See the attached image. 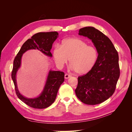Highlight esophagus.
<instances>
[{
    "label": "esophagus",
    "mask_w": 132,
    "mask_h": 132,
    "mask_svg": "<svg viewBox=\"0 0 132 132\" xmlns=\"http://www.w3.org/2000/svg\"><path fill=\"white\" fill-rule=\"evenodd\" d=\"M71 77V75H69V74H65V75H64V78H65V79H68V78H70Z\"/></svg>",
    "instance_id": "obj_1"
}]
</instances>
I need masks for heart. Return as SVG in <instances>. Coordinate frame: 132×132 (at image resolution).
Segmentation results:
<instances>
[{
	"label": "heart",
	"instance_id": "obj_1",
	"mask_svg": "<svg viewBox=\"0 0 132 132\" xmlns=\"http://www.w3.org/2000/svg\"><path fill=\"white\" fill-rule=\"evenodd\" d=\"M52 54L59 68H62L69 59L70 68L81 75L89 73L93 68L98 57L97 51L94 46H89L78 38L64 39L61 46H55Z\"/></svg>",
	"mask_w": 132,
	"mask_h": 132
}]
</instances>
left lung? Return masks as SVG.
I'll return each instance as SVG.
<instances>
[{
    "label": "left lung",
    "mask_w": 132,
    "mask_h": 132,
    "mask_svg": "<svg viewBox=\"0 0 132 132\" xmlns=\"http://www.w3.org/2000/svg\"><path fill=\"white\" fill-rule=\"evenodd\" d=\"M79 35L91 39L98 57L93 68L78 77L75 94L85 104H99L109 99L115 91L120 74L118 54L109 38L94 27L81 28Z\"/></svg>",
    "instance_id": "1"
}]
</instances>
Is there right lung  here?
Instances as JSON below:
<instances>
[{"label": "right lung", "mask_w": 132, "mask_h": 132, "mask_svg": "<svg viewBox=\"0 0 132 132\" xmlns=\"http://www.w3.org/2000/svg\"><path fill=\"white\" fill-rule=\"evenodd\" d=\"M58 37V33L56 31L36 34L23 44L14 59L11 78L15 85L16 94L20 100L34 109H45L54 102L59 87L64 81V73L62 71L50 70L40 95L34 98L26 97L20 93L16 82V74L21 67L22 55L29 50H37L47 56L52 57V54L50 51L53 42Z\"/></svg>", "instance_id": "right-lung-1"}]
</instances>
